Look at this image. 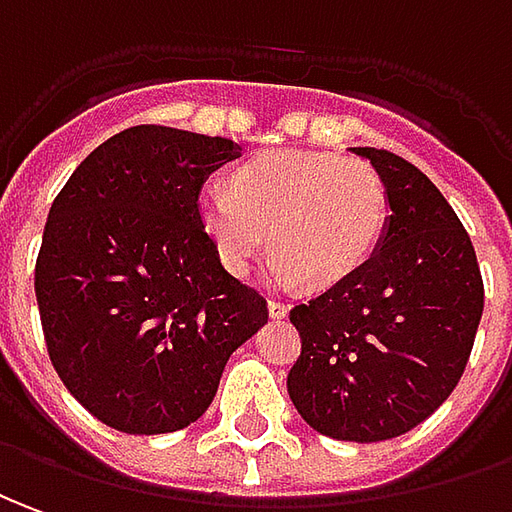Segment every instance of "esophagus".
I'll return each instance as SVG.
<instances>
[{"label":"esophagus","instance_id":"obj_1","mask_svg":"<svg viewBox=\"0 0 512 512\" xmlns=\"http://www.w3.org/2000/svg\"><path fill=\"white\" fill-rule=\"evenodd\" d=\"M267 312H270V317L273 320H284L287 317V312H290V306L284 301H267Z\"/></svg>","mask_w":512,"mask_h":512}]
</instances>
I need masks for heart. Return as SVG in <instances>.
<instances>
[{
  "label": "heart",
  "mask_w": 512,
  "mask_h": 512,
  "mask_svg": "<svg viewBox=\"0 0 512 512\" xmlns=\"http://www.w3.org/2000/svg\"><path fill=\"white\" fill-rule=\"evenodd\" d=\"M197 217L225 270L245 276L270 248V273L290 287H334L382 242L390 197L382 175L359 158L267 150L234 169L231 189L206 186Z\"/></svg>",
  "instance_id": "heart-1"
}]
</instances>
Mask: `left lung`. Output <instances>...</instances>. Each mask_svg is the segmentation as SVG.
Listing matches in <instances>:
<instances>
[{
  "label": "left lung",
  "mask_w": 512,
  "mask_h": 512,
  "mask_svg": "<svg viewBox=\"0 0 512 512\" xmlns=\"http://www.w3.org/2000/svg\"><path fill=\"white\" fill-rule=\"evenodd\" d=\"M382 175L390 217L351 278L290 312L301 357L287 376L295 410L334 440L410 432L451 396L482 317V276L463 222L401 155L351 147Z\"/></svg>",
  "instance_id": "8db88e82"
}]
</instances>
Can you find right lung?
<instances>
[{
	"label": "right lung",
	"mask_w": 512,
	"mask_h": 512,
	"mask_svg": "<svg viewBox=\"0 0 512 512\" xmlns=\"http://www.w3.org/2000/svg\"><path fill=\"white\" fill-rule=\"evenodd\" d=\"M239 144L139 125L74 169L49 209L35 298L49 359L97 421L164 435L209 410L225 362L267 323L197 217Z\"/></svg>",
	"instance_id": "obj_1"
}]
</instances>
